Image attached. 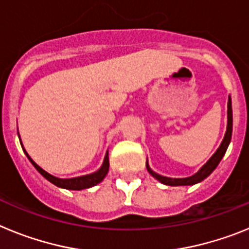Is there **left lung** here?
<instances>
[{
	"label": "left lung",
	"instance_id": "obj_1",
	"mask_svg": "<svg viewBox=\"0 0 249 249\" xmlns=\"http://www.w3.org/2000/svg\"><path fill=\"white\" fill-rule=\"evenodd\" d=\"M227 118H228V122H227V131H226V135H224L223 141H222L221 146L219 148L215 151L214 155L210 158V160L199 169L198 172L193 175L192 177H188V178H168V177H163V176H160L157 173H155L152 171L151 168L148 167L146 162V167H147V171L149 172V175L153 176L156 179L160 182V183L167 184V186H191V184H196L198 183V182L203 181L204 178L208 177L211 173L213 172L215 169V167L218 166V163L221 162L222 157L224 156L226 151L228 148V144L231 142V137H232V102H231V97L228 98V111H227Z\"/></svg>",
	"mask_w": 249,
	"mask_h": 249
}]
</instances>
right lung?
Returning a JSON list of instances; mask_svg holds the SVG:
<instances>
[{
    "instance_id": "add662e5",
    "label": "right lung",
    "mask_w": 249,
    "mask_h": 249,
    "mask_svg": "<svg viewBox=\"0 0 249 249\" xmlns=\"http://www.w3.org/2000/svg\"><path fill=\"white\" fill-rule=\"evenodd\" d=\"M26 153V151H25ZM27 155V153H26ZM28 160H31V163L34 164L35 168L46 179L51 182V183H53L54 186L57 187H61V188H66V190H73V191H80V190H85V188H89V187H93L96 184L100 183L102 181L103 178L106 177L107 172H108V168H109V160H108V153L106 155L105 157V162H103L102 167L98 169L97 172L92 173V175L89 176H83V177H77V178H71V179H61V178H57L53 177V176L48 175L46 171H43L42 168L39 166H37L35 163L34 160H31L30 156L27 155Z\"/></svg>"
}]
</instances>
